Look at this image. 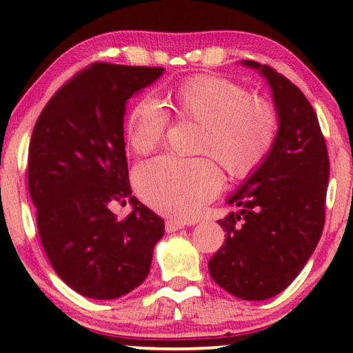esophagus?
Here are the masks:
<instances>
[{
	"instance_id": "1",
	"label": "esophagus",
	"mask_w": 353,
	"mask_h": 353,
	"mask_svg": "<svg viewBox=\"0 0 353 353\" xmlns=\"http://www.w3.org/2000/svg\"><path fill=\"white\" fill-rule=\"evenodd\" d=\"M185 228V223L183 221H175V220H167L165 221V230L167 233H175V231Z\"/></svg>"
}]
</instances>
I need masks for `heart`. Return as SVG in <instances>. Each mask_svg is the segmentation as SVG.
Listing matches in <instances>:
<instances>
[{"label":"heart","mask_w":353,"mask_h":353,"mask_svg":"<svg viewBox=\"0 0 353 353\" xmlns=\"http://www.w3.org/2000/svg\"><path fill=\"white\" fill-rule=\"evenodd\" d=\"M178 119L202 125L199 151L210 154L233 178L257 170L278 138V114L268 101L252 98L248 88L216 75H196L168 93ZM168 114L156 99L134 104L127 122V139L134 152L148 154L163 141ZM221 172L212 159L162 156L134 172L141 199L161 214L192 219L221 188Z\"/></svg>","instance_id":"obj_1"}]
</instances>
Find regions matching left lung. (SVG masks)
I'll use <instances>...</instances> for the list:
<instances>
[{
	"label": "left lung",
	"mask_w": 353,
	"mask_h": 353,
	"mask_svg": "<svg viewBox=\"0 0 353 353\" xmlns=\"http://www.w3.org/2000/svg\"><path fill=\"white\" fill-rule=\"evenodd\" d=\"M267 79L278 114L273 151L228 204L225 243L210 259L214 281L244 301L284 291L302 272L325 226L330 157L318 117L301 90L270 65L243 61Z\"/></svg>",
	"instance_id": "1"
}]
</instances>
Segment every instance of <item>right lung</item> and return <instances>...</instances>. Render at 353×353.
<instances>
[{"instance_id": "add662e5", "label": "right lung", "mask_w": 353, "mask_h": 353, "mask_svg": "<svg viewBox=\"0 0 353 353\" xmlns=\"http://www.w3.org/2000/svg\"><path fill=\"white\" fill-rule=\"evenodd\" d=\"M162 67L94 62L48 101L28 148V192L54 272L81 296L109 301L146 279L163 220L132 196L125 157V104ZM128 196L117 219L108 207Z\"/></svg>"}]
</instances>
